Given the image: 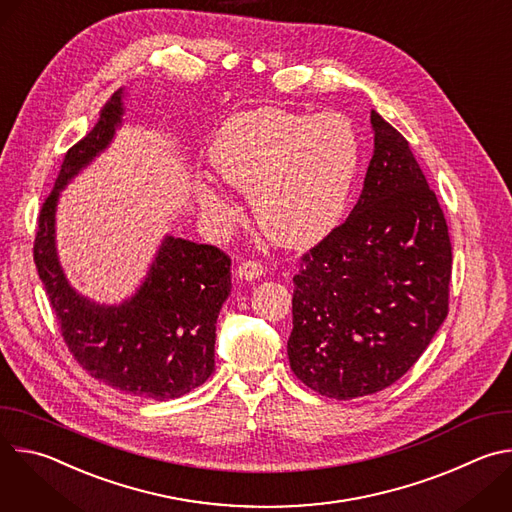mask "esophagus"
Returning a JSON list of instances; mask_svg holds the SVG:
<instances>
[{"instance_id":"1","label":"esophagus","mask_w":512,"mask_h":512,"mask_svg":"<svg viewBox=\"0 0 512 512\" xmlns=\"http://www.w3.org/2000/svg\"><path fill=\"white\" fill-rule=\"evenodd\" d=\"M235 275H237L239 279H245V281L259 279V277L263 275V265L257 263V261H243V263L237 267Z\"/></svg>"}]
</instances>
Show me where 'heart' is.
Returning a JSON list of instances; mask_svg holds the SVG:
<instances>
[{
	"label": "heart",
	"mask_w": 512,
	"mask_h": 512,
	"mask_svg": "<svg viewBox=\"0 0 512 512\" xmlns=\"http://www.w3.org/2000/svg\"><path fill=\"white\" fill-rule=\"evenodd\" d=\"M360 156L346 117L269 107L227 119L208 148L218 178L247 192L257 225L287 247L312 245L340 223ZM194 198L214 221L231 216L225 192L206 176L194 178Z\"/></svg>",
	"instance_id": "obj_1"
}]
</instances>
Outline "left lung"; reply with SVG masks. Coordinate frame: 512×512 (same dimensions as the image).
<instances>
[{"mask_svg":"<svg viewBox=\"0 0 512 512\" xmlns=\"http://www.w3.org/2000/svg\"><path fill=\"white\" fill-rule=\"evenodd\" d=\"M373 158L346 221L294 277L289 367L320 395L354 399L401 379L448 316L452 243L409 141L371 111Z\"/></svg>","mask_w":512,"mask_h":512,"instance_id":"8db88e82","label":"left lung"}]
</instances>
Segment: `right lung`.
<instances>
[{
    "label": "right lung",
    "mask_w": 512,
    "mask_h": 512,
    "mask_svg": "<svg viewBox=\"0 0 512 512\" xmlns=\"http://www.w3.org/2000/svg\"><path fill=\"white\" fill-rule=\"evenodd\" d=\"M123 115L125 91L119 89L91 133L66 152L40 210L34 263L81 367L125 395L168 401L190 393L214 371L216 318L231 294V259L212 245L166 235L135 294L109 306L72 287L56 249L60 194L109 148Z\"/></svg>",
    "instance_id": "add662e5"
}]
</instances>
